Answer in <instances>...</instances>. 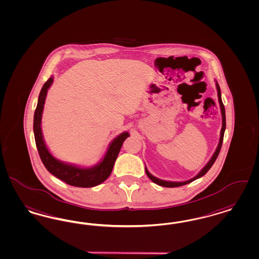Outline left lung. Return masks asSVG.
<instances>
[{
  "label": "left lung",
  "mask_w": 259,
  "mask_h": 259,
  "mask_svg": "<svg viewBox=\"0 0 259 259\" xmlns=\"http://www.w3.org/2000/svg\"><path fill=\"white\" fill-rule=\"evenodd\" d=\"M216 87H217V91H218V99H219L221 112H222L223 125H222V130H221L220 141H219L218 147H217V149H216L215 153L213 154V156L211 157L209 162L207 163V164L203 167V169H202L201 172H199L196 177H194L193 179L189 180V181H186V182H165V181H162V180H159V179H157V178L153 177V175H151V174L149 172V171L147 170V168L145 167L146 174H147V176L149 177V179H150L152 182H154V183H156V184H158V185H160V186H163V187H179V186H182V185L188 184V183H190V182H194V181H195V180H197V179H200V178L202 177V176H204L206 172H208V170H209L211 167H212V165L214 164V162L216 161V159H217V157H218V155H219V153H220L221 148H222V144H223V140H224V134H225V130H226V111H225V106H224V104H223V102H222V98H221V89L220 87H219V84H218V82H216Z\"/></svg>",
  "instance_id": "obj_1"
}]
</instances>
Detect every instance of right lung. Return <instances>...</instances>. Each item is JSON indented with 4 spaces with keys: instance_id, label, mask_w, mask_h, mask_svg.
<instances>
[{
    "instance_id": "1",
    "label": "right lung",
    "mask_w": 259,
    "mask_h": 259,
    "mask_svg": "<svg viewBox=\"0 0 259 259\" xmlns=\"http://www.w3.org/2000/svg\"><path fill=\"white\" fill-rule=\"evenodd\" d=\"M53 77H50L42 87L33 117V133L39 156L49 172L59 180H61L62 182H66L69 185L84 188L99 185L102 182H105L110 176L116 158L122 148V145L125 139L130 136V134L127 133H123L119 136H117L110 144L104 159L92 168H79L56 159L50 153L46 145L44 143L41 132V117L43 112V107L45 104L47 91L49 87L53 83Z\"/></svg>"
}]
</instances>
